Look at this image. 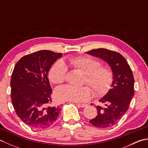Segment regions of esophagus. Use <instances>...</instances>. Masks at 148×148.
Returning a JSON list of instances; mask_svg holds the SVG:
<instances>
[{"label": "esophagus", "instance_id": "obj_1", "mask_svg": "<svg viewBox=\"0 0 148 148\" xmlns=\"http://www.w3.org/2000/svg\"><path fill=\"white\" fill-rule=\"evenodd\" d=\"M87 106L88 104H85V103H77V106L80 108H85Z\"/></svg>", "mask_w": 148, "mask_h": 148}]
</instances>
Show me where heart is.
Masks as SVG:
<instances>
[{
	"label": "heart",
	"mask_w": 148,
	"mask_h": 148,
	"mask_svg": "<svg viewBox=\"0 0 148 148\" xmlns=\"http://www.w3.org/2000/svg\"><path fill=\"white\" fill-rule=\"evenodd\" d=\"M68 62L72 67L86 74L84 84H88L97 97L106 95L111 88L114 80V72L108 65H102L99 60L90 56H72ZM68 68L64 62H55L50 69L49 79L54 84H60L65 81ZM92 90L88 86L75 87L63 85L56 88L54 92L55 99L59 102H86L92 96Z\"/></svg>",
	"instance_id": "1"
}]
</instances>
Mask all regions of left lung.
Returning a JSON list of instances; mask_svg holds the SVG:
<instances>
[{
	"instance_id": "obj_1",
	"label": "left lung",
	"mask_w": 148,
	"mask_h": 148,
	"mask_svg": "<svg viewBox=\"0 0 148 148\" xmlns=\"http://www.w3.org/2000/svg\"><path fill=\"white\" fill-rule=\"evenodd\" d=\"M87 53L108 63L114 72L112 88L100 100L106 106H97V116L90 120L97 128H109L119 121L129 108L134 95V77L127 61L120 53L106 48L94 49Z\"/></svg>"
}]
</instances>
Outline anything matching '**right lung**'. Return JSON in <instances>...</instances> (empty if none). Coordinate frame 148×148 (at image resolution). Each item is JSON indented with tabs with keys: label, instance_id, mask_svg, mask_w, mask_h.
<instances>
[{
	"label": "right lung",
	"instance_id": "right-lung-1",
	"mask_svg": "<svg viewBox=\"0 0 148 148\" xmlns=\"http://www.w3.org/2000/svg\"><path fill=\"white\" fill-rule=\"evenodd\" d=\"M62 55L49 50H40L23 56L12 71V104L21 121L35 129L51 126L60 112V106H48L52 102L48 72Z\"/></svg>",
	"mask_w": 148,
	"mask_h": 148
}]
</instances>
